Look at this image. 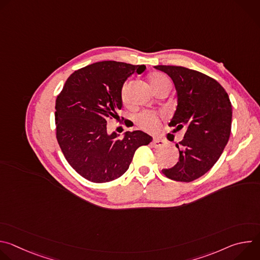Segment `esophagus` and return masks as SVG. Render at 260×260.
<instances>
[{
    "label": "esophagus",
    "mask_w": 260,
    "mask_h": 260,
    "mask_svg": "<svg viewBox=\"0 0 260 260\" xmlns=\"http://www.w3.org/2000/svg\"><path fill=\"white\" fill-rule=\"evenodd\" d=\"M165 141L161 140V139H158V138H154L153 141H152V145L155 147V148H159V147H162L165 146Z\"/></svg>",
    "instance_id": "obj_1"
}]
</instances>
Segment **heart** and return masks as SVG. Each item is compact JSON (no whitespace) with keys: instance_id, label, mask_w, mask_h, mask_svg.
<instances>
[{"instance_id":"heart-1","label":"heart","mask_w":260,"mask_h":260,"mask_svg":"<svg viewBox=\"0 0 260 260\" xmlns=\"http://www.w3.org/2000/svg\"><path fill=\"white\" fill-rule=\"evenodd\" d=\"M150 84H151L152 88L154 89V91H156L157 89L162 88L165 86H171L170 80L165 75H162V74H159V73H156V74H154V75L151 76ZM128 88H129L128 82H124L121 87V90H120V96L123 102L127 101ZM136 121L143 129H145L146 132H149V133H154L159 127V119H158L157 115H155L152 112H148V111H144V112L139 113L136 116Z\"/></svg>"}]
</instances>
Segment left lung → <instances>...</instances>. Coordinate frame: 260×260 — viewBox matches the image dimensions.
<instances>
[{"label":"left lung","instance_id":"left-lung-1","mask_svg":"<svg viewBox=\"0 0 260 260\" xmlns=\"http://www.w3.org/2000/svg\"><path fill=\"white\" fill-rule=\"evenodd\" d=\"M154 68L168 74L177 90L178 105L170 125L187 128L176 144L179 161L162 174L191 182L205 175L224 150L232 131V103L225 89L201 72L178 66Z\"/></svg>","mask_w":260,"mask_h":260}]
</instances>
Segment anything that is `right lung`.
Masks as SVG:
<instances>
[{
  "label": "right lung",
  "mask_w": 260,
  "mask_h": 260,
  "mask_svg": "<svg viewBox=\"0 0 260 260\" xmlns=\"http://www.w3.org/2000/svg\"><path fill=\"white\" fill-rule=\"evenodd\" d=\"M144 64L105 60L71 74L55 101L56 139L70 164L80 176L105 183L122 176L135 151L152 138L142 131L126 132L123 138L107 133V121L122 108L120 90L132 74ZM123 119V118H122Z\"/></svg>",
  "instance_id": "right-lung-1"
}]
</instances>
